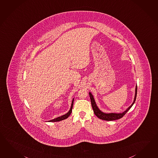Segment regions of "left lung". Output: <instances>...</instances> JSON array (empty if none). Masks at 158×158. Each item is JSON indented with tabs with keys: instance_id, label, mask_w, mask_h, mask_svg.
I'll list each match as a JSON object with an SVG mask.
<instances>
[{
	"instance_id": "1",
	"label": "left lung",
	"mask_w": 158,
	"mask_h": 158,
	"mask_svg": "<svg viewBox=\"0 0 158 158\" xmlns=\"http://www.w3.org/2000/svg\"><path fill=\"white\" fill-rule=\"evenodd\" d=\"M136 94H137V85L136 86L135 94V97H134V102H132L131 105L130 106L128 107V108L125 110L124 112H123L122 113H105L102 111H101L98 109V107L97 106V105L95 103V100H94L93 96L92 95V93L90 92H89V96H90V98L92 108L93 109V111H94V114L98 118L101 119H102V120H105V121H114V120L119 119L123 117L126 114V113L128 111V110L130 109V108L132 107V105H134V103H135L136 98Z\"/></svg>"
}]
</instances>
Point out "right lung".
<instances>
[{"instance_id": "obj_1", "label": "right lung", "mask_w": 158, "mask_h": 158, "mask_svg": "<svg viewBox=\"0 0 158 158\" xmlns=\"http://www.w3.org/2000/svg\"><path fill=\"white\" fill-rule=\"evenodd\" d=\"M73 102L74 98L72 100V105H71V107H70L69 111L66 114H65V115H63L61 116V117H59L56 118H55L53 119L50 120V121H49L48 122H52L61 121H63L64 119H65L67 118H68V117L71 114L72 111V109H73Z\"/></svg>"}]
</instances>
